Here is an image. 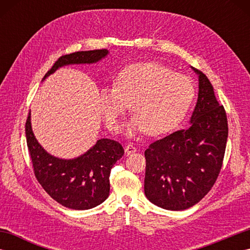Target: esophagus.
<instances>
[{"mask_svg":"<svg viewBox=\"0 0 250 250\" xmlns=\"http://www.w3.org/2000/svg\"><path fill=\"white\" fill-rule=\"evenodd\" d=\"M125 151L126 155H131V153H133V152H135V151H136V148H135V146H134V145L129 144L128 146L125 147Z\"/></svg>","mask_w":250,"mask_h":250,"instance_id":"34e87169","label":"esophagus"}]
</instances>
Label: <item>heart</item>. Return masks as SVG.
<instances>
[{"instance_id":"b5f03b06","label":"heart","mask_w":250,"mask_h":250,"mask_svg":"<svg viewBox=\"0 0 250 250\" xmlns=\"http://www.w3.org/2000/svg\"><path fill=\"white\" fill-rule=\"evenodd\" d=\"M115 84L101 89V110L108 128L116 131L121 116L131 104L134 115L125 128V135L130 137L145 131L159 135L176 128L195 94L194 84L188 76L156 62L125 67Z\"/></svg>"}]
</instances>
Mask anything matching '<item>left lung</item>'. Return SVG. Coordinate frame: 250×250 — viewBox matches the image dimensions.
<instances>
[{"label":"left lung","mask_w":250,"mask_h":250,"mask_svg":"<svg viewBox=\"0 0 250 250\" xmlns=\"http://www.w3.org/2000/svg\"><path fill=\"white\" fill-rule=\"evenodd\" d=\"M198 75V101L189 128L159 140L145 150L144 190L151 203L167 210H184L198 203L215 184L224 160L228 121L214 88Z\"/></svg>","instance_id":"1"}]
</instances>
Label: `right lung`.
Segmentation results:
<instances>
[{
    "label": "right lung",
    "mask_w": 250,
    "mask_h": 250,
    "mask_svg": "<svg viewBox=\"0 0 250 250\" xmlns=\"http://www.w3.org/2000/svg\"><path fill=\"white\" fill-rule=\"evenodd\" d=\"M109 55L107 49L77 51L59 58L43 81L60 67L95 64ZM25 137L35 176L58 203L72 209H90L109 195L110 169L125 150L118 142L100 139L83 155L72 159L55 157L44 149L32 130L31 111L25 124Z\"/></svg>",
    "instance_id": "add662e5"
}]
</instances>
